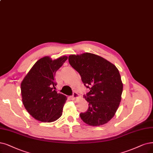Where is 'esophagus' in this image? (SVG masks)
<instances>
[{"instance_id": "esophagus-1", "label": "esophagus", "mask_w": 153, "mask_h": 153, "mask_svg": "<svg viewBox=\"0 0 153 153\" xmlns=\"http://www.w3.org/2000/svg\"><path fill=\"white\" fill-rule=\"evenodd\" d=\"M79 97V94L76 93V92H74L73 94H72V98L73 99H75L76 98H77Z\"/></svg>"}]
</instances>
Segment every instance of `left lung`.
Segmentation results:
<instances>
[{
  "label": "left lung",
  "instance_id": "1",
  "mask_svg": "<svg viewBox=\"0 0 153 153\" xmlns=\"http://www.w3.org/2000/svg\"><path fill=\"white\" fill-rule=\"evenodd\" d=\"M69 62L90 90L83 96L89 107L81 113V118L91 126L106 123L115 115L122 98L123 84L119 71L109 61L90 53L71 55Z\"/></svg>",
  "mask_w": 153,
  "mask_h": 153
}]
</instances>
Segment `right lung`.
Masks as SVG:
<instances>
[{
	"instance_id": "right-lung-1",
	"label": "right lung",
	"mask_w": 153,
	"mask_h": 153,
	"mask_svg": "<svg viewBox=\"0 0 153 153\" xmlns=\"http://www.w3.org/2000/svg\"><path fill=\"white\" fill-rule=\"evenodd\" d=\"M63 56L52 60H38L21 84L22 101L27 112L43 122L55 121L62 115L66 96L56 91L55 73L67 60Z\"/></svg>"
}]
</instances>
